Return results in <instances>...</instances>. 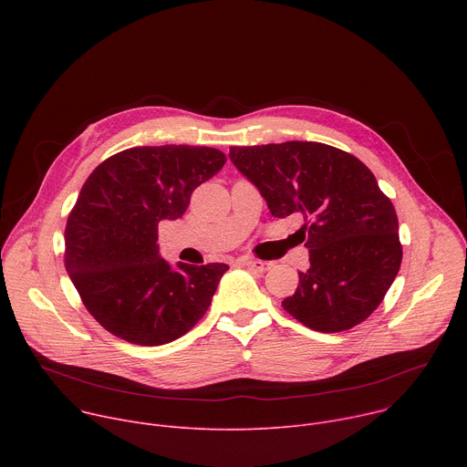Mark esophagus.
<instances>
[{
	"label": "esophagus",
	"mask_w": 467,
	"mask_h": 467,
	"mask_svg": "<svg viewBox=\"0 0 467 467\" xmlns=\"http://www.w3.org/2000/svg\"><path fill=\"white\" fill-rule=\"evenodd\" d=\"M242 264L247 265V268L254 270V272H260V274L272 268V262H264V260H258V258H245V260H242Z\"/></svg>",
	"instance_id": "1"
}]
</instances>
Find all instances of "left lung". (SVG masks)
Returning a JSON list of instances; mask_svg holds the SVG:
<instances>
[{
    "label": "left lung",
    "mask_w": 467,
    "mask_h": 467,
    "mask_svg": "<svg viewBox=\"0 0 467 467\" xmlns=\"http://www.w3.org/2000/svg\"><path fill=\"white\" fill-rule=\"evenodd\" d=\"M233 164L258 188L272 216L301 213L310 268L283 308L319 332L362 323L382 303L403 260L399 222L369 168L319 142L231 148Z\"/></svg>",
    "instance_id": "left-lung-1"
}]
</instances>
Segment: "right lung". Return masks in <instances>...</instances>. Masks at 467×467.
<instances>
[{
  "label": "right lung",
  "instance_id": "add662e5",
  "mask_svg": "<svg viewBox=\"0 0 467 467\" xmlns=\"http://www.w3.org/2000/svg\"><path fill=\"white\" fill-rule=\"evenodd\" d=\"M214 148H130L85 181L64 231V265L110 335L170 344L205 316L227 264H177L159 253V223L181 218L192 192L225 164Z\"/></svg>",
  "mask_w": 467,
  "mask_h": 467
}]
</instances>
